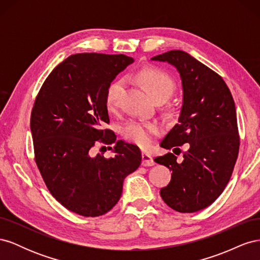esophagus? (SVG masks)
<instances>
[{
  "label": "esophagus",
  "mask_w": 260,
  "mask_h": 260,
  "mask_svg": "<svg viewBox=\"0 0 260 260\" xmlns=\"http://www.w3.org/2000/svg\"><path fill=\"white\" fill-rule=\"evenodd\" d=\"M154 164H155V161L151 155H148L146 153L142 154V166L148 167V166H153Z\"/></svg>",
  "instance_id": "obj_1"
}]
</instances>
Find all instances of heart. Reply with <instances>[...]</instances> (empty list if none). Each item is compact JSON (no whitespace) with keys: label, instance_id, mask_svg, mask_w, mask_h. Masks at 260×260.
Here are the masks:
<instances>
[{"label":"heart","instance_id":"obj_1","mask_svg":"<svg viewBox=\"0 0 260 260\" xmlns=\"http://www.w3.org/2000/svg\"><path fill=\"white\" fill-rule=\"evenodd\" d=\"M136 80L155 101H166L176 90V83L172 77L164 70L156 67H144L135 74ZM123 91V82L114 80L105 90V106L109 112L116 111ZM161 129L156 122L132 120L123 127L122 135L125 140L146 148L151 145L153 139L158 136Z\"/></svg>","mask_w":260,"mask_h":260}]
</instances>
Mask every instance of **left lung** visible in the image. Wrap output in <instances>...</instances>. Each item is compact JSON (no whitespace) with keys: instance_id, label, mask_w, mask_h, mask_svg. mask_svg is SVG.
I'll use <instances>...</instances> for the list:
<instances>
[{"instance_id":"obj_1","label":"left lung","mask_w":260,"mask_h":260,"mask_svg":"<svg viewBox=\"0 0 260 260\" xmlns=\"http://www.w3.org/2000/svg\"><path fill=\"white\" fill-rule=\"evenodd\" d=\"M152 59L174 65L183 88L179 122L160 146L178 149L179 154V146L187 143L188 147L182 160L172 153L154 159L172 171L160 196L174 210L199 211L223 192L238 159L240 136L234 101L221 76L187 53L172 50Z\"/></svg>"}]
</instances>
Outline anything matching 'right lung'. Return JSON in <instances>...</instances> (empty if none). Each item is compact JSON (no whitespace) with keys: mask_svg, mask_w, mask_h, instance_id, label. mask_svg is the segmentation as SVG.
Instances as JSON below:
<instances>
[{"mask_svg":"<svg viewBox=\"0 0 260 260\" xmlns=\"http://www.w3.org/2000/svg\"><path fill=\"white\" fill-rule=\"evenodd\" d=\"M133 62L123 54L79 53L53 69L31 111L35 160L50 193L84 217L106 214L119 201L124 178L142 160L140 148L109 129L105 90ZM115 144V156H90L96 144Z\"/></svg>","mask_w":260,"mask_h":260,"instance_id":"right-lung-1","label":"right lung"}]
</instances>
